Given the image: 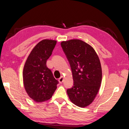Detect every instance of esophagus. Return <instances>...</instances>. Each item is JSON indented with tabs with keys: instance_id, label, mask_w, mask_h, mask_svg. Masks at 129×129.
I'll return each mask as SVG.
<instances>
[{
	"instance_id": "1",
	"label": "esophagus",
	"mask_w": 129,
	"mask_h": 129,
	"mask_svg": "<svg viewBox=\"0 0 129 129\" xmlns=\"http://www.w3.org/2000/svg\"><path fill=\"white\" fill-rule=\"evenodd\" d=\"M63 80H64V77H62V76L60 77L59 79V82L60 83H62Z\"/></svg>"
}]
</instances>
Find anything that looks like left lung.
Returning <instances> with one entry per match:
<instances>
[{"label": "left lung", "instance_id": "left-lung-1", "mask_svg": "<svg viewBox=\"0 0 129 129\" xmlns=\"http://www.w3.org/2000/svg\"><path fill=\"white\" fill-rule=\"evenodd\" d=\"M61 46L71 67L73 87L67 90L73 103L85 107L91 104L99 91L102 82V68L94 49L80 40L61 42Z\"/></svg>", "mask_w": 129, "mask_h": 129}]
</instances>
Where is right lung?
<instances>
[{
  "instance_id": "obj_1",
  "label": "right lung",
  "mask_w": 129,
  "mask_h": 129,
  "mask_svg": "<svg viewBox=\"0 0 129 129\" xmlns=\"http://www.w3.org/2000/svg\"><path fill=\"white\" fill-rule=\"evenodd\" d=\"M57 41L45 39L30 52L23 70V81L28 96L36 102L50 100L57 88L58 81L46 66Z\"/></svg>"
}]
</instances>
